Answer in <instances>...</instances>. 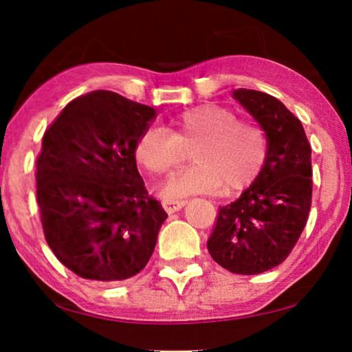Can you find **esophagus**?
I'll use <instances>...</instances> for the list:
<instances>
[{"mask_svg": "<svg viewBox=\"0 0 352 352\" xmlns=\"http://www.w3.org/2000/svg\"><path fill=\"white\" fill-rule=\"evenodd\" d=\"M187 201L186 200H165L163 201V208H165L166 213H176L179 211L182 206H186Z\"/></svg>", "mask_w": 352, "mask_h": 352, "instance_id": "obj_1", "label": "esophagus"}]
</instances>
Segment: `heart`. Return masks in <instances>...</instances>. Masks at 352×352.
Returning a JSON list of instances; mask_svg holds the SVG:
<instances>
[{
	"mask_svg": "<svg viewBox=\"0 0 352 352\" xmlns=\"http://www.w3.org/2000/svg\"><path fill=\"white\" fill-rule=\"evenodd\" d=\"M170 129L148 128L134 146L138 162L155 179L179 171L192 152L197 162L163 189L166 199L205 194L221 186L228 192L239 190L266 162V131L229 107L205 104L187 109L170 120Z\"/></svg>",
	"mask_w": 352,
	"mask_h": 352,
	"instance_id": "b5f03b06",
	"label": "heart"
}]
</instances>
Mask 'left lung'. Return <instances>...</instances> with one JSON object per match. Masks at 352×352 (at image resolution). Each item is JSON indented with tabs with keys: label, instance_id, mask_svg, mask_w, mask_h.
<instances>
[{
	"label": "left lung",
	"instance_id": "1",
	"mask_svg": "<svg viewBox=\"0 0 352 352\" xmlns=\"http://www.w3.org/2000/svg\"><path fill=\"white\" fill-rule=\"evenodd\" d=\"M232 98L267 136V157L250 187L221 206L208 252L219 266L253 276L278 266L305 229L312 199L311 146L300 120L271 94L235 89Z\"/></svg>",
	"mask_w": 352,
	"mask_h": 352
}]
</instances>
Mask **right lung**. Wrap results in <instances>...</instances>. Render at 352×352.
<instances>
[{
    "instance_id": "add662e5",
    "label": "right lung",
    "mask_w": 352,
    "mask_h": 352,
    "mask_svg": "<svg viewBox=\"0 0 352 352\" xmlns=\"http://www.w3.org/2000/svg\"><path fill=\"white\" fill-rule=\"evenodd\" d=\"M157 112L112 91L69 102L46 129L36 160V201L56 258L81 278L141 272L168 214L138 171L134 146Z\"/></svg>"
}]
</instances>
